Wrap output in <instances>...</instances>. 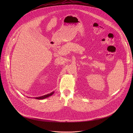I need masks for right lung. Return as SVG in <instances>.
Masks as SVG:
<instances>
[{
	"label": "right lung",
	"mask_w": 133,
	"mask_h": 133,
	"mask_svg": "<svg viewBox=\"0 0 133 133\" xmlns=\"http://www.w3.org/2000/svg\"><path fill=\"white\" fill-rule=\"evenodd\" d=\"M54 93V91H52L51 92V93L50 94H48L47 95H44V96H40V97H34V98L35 99H45L46 98H47L50 96H51Z\"/></svg>",
	"instance_id": "obj_1"
}]
</instances>
